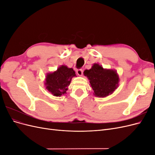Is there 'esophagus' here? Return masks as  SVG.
<instances>
[{
  "mask_svg": "<svg viewBox=\"0 0 155 155\" xmlns=\"http://www.w3.org/2000/svg\"><path fill=\"white\" fill-rule=\"evenodd\" d=\"M76 73H77V74L78 75V76H81L82 75H83V70H82V69H78V70H77V71H76Z\"/></svg>",
  "mask_w": 155,
  "mask_h": 155,
  "instance_id": "34e87169",
  "label": "esophagus"
}]
</instances>
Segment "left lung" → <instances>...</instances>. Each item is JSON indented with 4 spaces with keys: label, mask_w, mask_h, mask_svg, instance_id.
<instances>
[{
    "label": "left lung",
    "mask_w": 155,
    "mask_h": 155,
    "mask_svg": "<svg viewBox=\"0 0 155 155\" xmlns=\"http://www.w3.org/2000/svg\"><path fill=\"white\" fill-rule=\"evenodd\" d=\"M84 75L90 80L94 94L98 97L109 96L118 85L119 77L115 70L104 69L99 64H94L92 68L85 70Z\"/></svg>",
    "instance_id": "1"
}]
</instances>
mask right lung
<instances>
[{
	"label": "right lung",
	"mask_w": 155,
	"mask_h": 155,
	"mask_svg": "<svg viewBox=\"0 0 155 155\" xmlns=\"http://www.w3.org/2000/svg\"><path fill=\"white\" fill-rule=\"evenodd\" d=\"M76 73L72 68L62 65L55 72L48 74L46 78V88L55 96L66 94L68 86Z\"/></svg>",
	"instance_id": "right-lung-1"
}]
</instances>
